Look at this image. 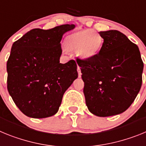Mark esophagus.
Instances as JSON below:
<instances>
[{"label":"esophagus","instance_id":"obj_1","mask_svg":"<svg viewBox=\"0 0 146 146\" xmlns=\"http://www.w3.org/2000/svg\"><path fill=\"white\" fill-rule=\"evenodd\" d=\"M77 72H78V77H81V75H82V74H81L80 68L79 66H77Z\"/></svg>","mask_w":146,"mask_h":146}]
</instances>
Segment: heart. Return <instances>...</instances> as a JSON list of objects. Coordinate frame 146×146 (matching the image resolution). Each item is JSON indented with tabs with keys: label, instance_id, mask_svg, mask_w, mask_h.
<instances>
[{
	"label": "heart",
	"instance_id": "heart-1",
	"mask_svg": "<svg viewBox=\"0 0 146 146\" xmlns=\"http://www.w3.org/2000/svg\"><path fill=\"white\" fill-rule=\"evenodd\" d=\"M103 39L92 30H82L69 34L66 38L67 50L76 52L81 60L94 58L99 54L102 47Z\"/></svg>",
	"mask_w": 146,
	"mask_h": 146
}]
</instances>
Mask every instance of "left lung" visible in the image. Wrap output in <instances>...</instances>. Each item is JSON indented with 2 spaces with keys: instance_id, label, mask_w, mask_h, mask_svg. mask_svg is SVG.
Masks as SVG:
<instances>
[{
  "instance_id": "left-lung-1",
  "label": "left lung",
  "mask_w": 146,
  "mask_h": 146,
  "mask_svg": "<svg viewBox=\"0 0 146 146\" xmlns=\"http://www.w3.org/2000/svg\"><path fill=\"white\" fill-rule=\"evenodd\" d=\"M104 39L91 60H79L88 109L99 117L121 114L130 107L142 85L143 63L135 44L116 30L99 32Z\"/></svg>"
}]
</instances>
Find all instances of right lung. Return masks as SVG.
I'll return each instance as SVG.
<instances>
[{
  "label": "right lung",
  "mask_w": 146,
  "mask_h": 146,
  "mask_svg": "<svg viewBox=\"0 0 146 146\" xmlns=\"http://www.w3.org/2000/svg\"><path fill=\"white\" fill-rule=\"evenodd\" d=\"M74 28L66 24L34 28L12 44L6 65L8 91L27 116L44 118L57 113L64 93L78 77L74 60H59L63 35Z\"/></svg>",
  "instance_id": "right-lung-1"
}]
</instances>
